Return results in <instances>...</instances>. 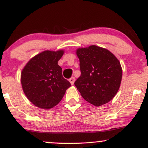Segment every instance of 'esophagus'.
Returning <instances> with one entry per match:
<instances>
[{"mask_svg": "<svg viewBox=\"0 0 148 148\" xmlns=\"http://www.w3.org/2000/svg\"><path fill=\"white\" fill-rule=\"evenodd\" d=\"M69 82L71 83V85H73V84H74L75 81V78L74 77H72L71 78H70L69 79Z\"/></svg>", "mask_w": 148, "mask_h": 148, "instance_id": "1", "label": "esophagus"}]
</instances>
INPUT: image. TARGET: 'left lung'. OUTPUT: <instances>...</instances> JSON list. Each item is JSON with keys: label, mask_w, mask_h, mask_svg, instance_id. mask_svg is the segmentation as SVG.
Here are the masks:
<instances>
[{"label": "left lung", "mask_w": 148, "mask_h": 148, "mask_svg": "<svg viewBox=\"0 0 148 148\" xmlns=\"http://www.w3.org/2000/svg\"><path fill=\"white\" fill-rule=\"evenodd\" d=\"M81 76L75 86L85 100L94 106L106 104L118 92L122 79L119 60L109 50L92 45L78 48Z\"/></svg>", "instance_id": "obj_1"}]
</instances>
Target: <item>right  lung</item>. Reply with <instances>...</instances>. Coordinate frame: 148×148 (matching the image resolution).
<instances>
[{
  "label": "right lung",
  "instance_id": "add662e5",
  "mask_svg": "<svg viewBox=\"0 0 148 148\" xmlns=\"http://www.w3.org/2000/svg\"><path fill=\"white\" fill-rule=\"evenodd\" d=\"M63 54L62 50H45L30 59L22 70L23 92L28 100L38 108H53L71 86L62 77V68L58 64Z\"/></svg>",
  "mask_w": 148,
  "mask_h": 148
}]
</instances>
